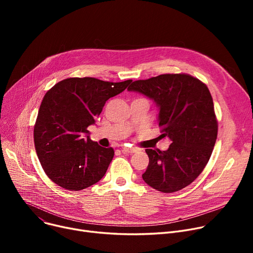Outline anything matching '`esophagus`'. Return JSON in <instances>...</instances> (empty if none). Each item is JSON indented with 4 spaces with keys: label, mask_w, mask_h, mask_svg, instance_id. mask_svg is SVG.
<instances>
[{
    "label": "esophagus",
    "mask_w": 253,
    "mask_h": 253,
    "mask_svg": "<svg viewBox=\"0 0 253 253\" xmlns=\"http://www.w3.org/2000/svg\"><path fill=\"white\" fill-rule=\"evenodd\" d=\"M122 152L126 153V154H132V153H135L136 149L134 148H127V147H122Z\"/></svg>",
    "instance_id": "1"
}]
</instances>
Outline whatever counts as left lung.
<instances>
[{"instance_id": "obj_1", "label": "left lung", "mask_w": 253, "mask_h": 253, "mask_svg": "<svg viewBox=\"0 0 253 253\" xmlns=\"http://www.w3.org/2000/svg\"><path fill=\"white\" fill-rule=\"evenodd\" d=\"M128 90L156 101L160 108V138L171 142L167 151L145 150L150 161L143 180L162 193L188 187L207 165L217 137L218 123L208 87L180 73L137 80Z\"/></svg>"}]
</instances>
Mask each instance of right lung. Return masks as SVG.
I'll use <instances>...</instances> for the list:
<instances>
[{"mask_svg": "<svg viewBox=\"0 0 253 253\" xmlns=\"http://www.w3.org/2000/svg\"><path fill=\"white\" fill-rule=\"evenodd\" d=\"M131 82L68 78L46 92L34 126V141L39 161L53 182L69 191H81L103 177L115 151L84 135L106 100Z\"/></svg>", "mask_w": 253, "mask_h": 253, "instance_id": "obj_1", "label": "right lung"}]
</instances>
